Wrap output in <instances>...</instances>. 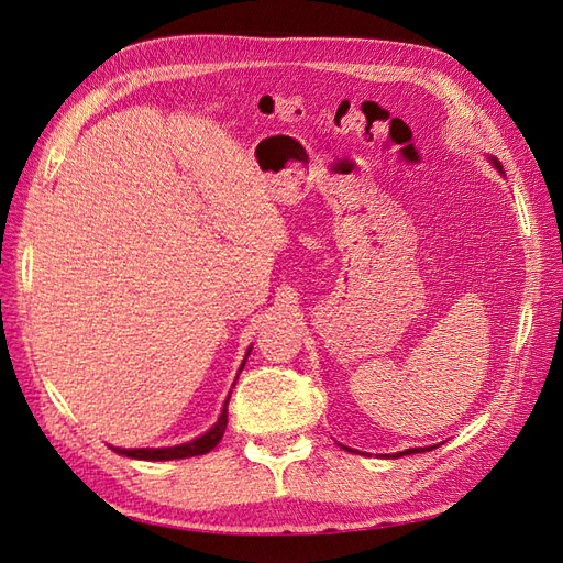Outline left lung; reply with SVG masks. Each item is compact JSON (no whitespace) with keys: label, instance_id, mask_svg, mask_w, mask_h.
Masks as SVG:
<instances>
[{"label":"left lung","instance_id":"1","mask_svg":"<svg viewBox=\"0 0 563 563\" xmlns=\"http://www.w3.org/2000/svg\"><path fill=\"white\" fill-rule=\"evenodd\" d=\"M488 162H490V166H496V172L500 174V176H505V172H503V166H500V162L496 159V157H490L488 155ZM343 446V444H340ZM345 451H350V453H356L354 449H347V446H343ZM430 449H437V446H428V449H406V451H399V453H387L385 457H401V455H413V453H422V451H430Z\"/></svg>","mask_w":563,"mask_h":563}]
</instances>
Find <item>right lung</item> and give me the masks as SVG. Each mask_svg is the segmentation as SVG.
Listing matches in <instances>:
<instances>
[{
    "instance_id": "add662e5",
    "label": "right lung",
    "mask_w": 563,
    "mask_h": 563,
    "mask_svg": "<svg viewBox=\"0 0 563 563\" xmlns=\"http://www.w3.org/2000/svg\"><path fill=\"white\" fill-rule=\"evenodd\" d=\"M249 354H251V347H249L244 362L240 366V373H242V368H244V364L249 360ZM240 373H236V378H240ZM234 383H232V387H234ZM230 395H232V391H230ZM228 401H230V397L225 399L223 411H220L218 420L211 424V430H207L201 437H197L192 441H185V444L164 446V449H119V446H110V449L114 453H119V455H126V457H133V460H180V457H192V455L209 453V451H213L218 446V441L223 439V434H225V428H228Z\"/></svg>"
}]
</instances>
